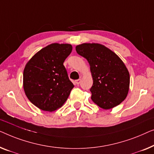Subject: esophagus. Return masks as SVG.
Wrapping results in <instances>:
<instances>
[{
  "mask_svg": "<svg viewBox=\"0 0 154 154\" xmlns=\"http://www.w3.org/2000/svg\"><path fill=\"white\" fill-rule=\"evenodd\" d=\"M75 82H76V84H77V85H79V84L81 83V79H77L75 81Z\"/></svg>",
  "mask_w": 154,
  "mask_h": 154,
  "instance_id": "34e87169",
  "label": "esophagus"
}]
</instances>
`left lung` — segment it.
<instances>
[{"label":"left lung","instance_id":"1","mask_svg":"<svg viewBox=\"0 0 154 154\" xmlns=\"http://www.w3.org/2000/svg\"><path fill=\"white\" fill-rule=\"evenodd\" d=\"M90 65L93 78V102L104 109L124 100L130 87V75L123 60L113 51L98 43H83L75 47Z\"/></svg>","mask_w":154,"mask_h":154}]
</instances>
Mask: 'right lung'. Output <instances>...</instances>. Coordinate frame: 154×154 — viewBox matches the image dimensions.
I'll use <instances>...</instances> for the list:
<instances>
[{
  "label": "right lung",
  "instance_id": "right-lung-1",
  "mask_svg": "<svg viewBox=\"0 0 154 154\" xmlns=\"http://www.w3.org/2000/svg\"><path fill=\"white\" fill-rule=\"evenodd\" d=\"M70 44L52 43L35 54L26 64L23 87L28 99L43 111L61 107L74 87L63 63L72 52Z\"/></svg>",
  "mask_w": 154,
  "mask_h": 154
}]
</instances>
